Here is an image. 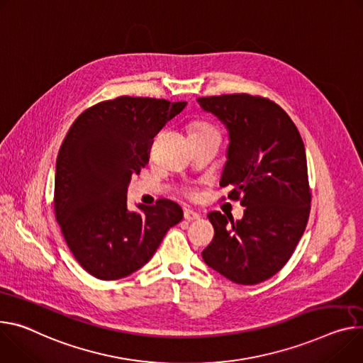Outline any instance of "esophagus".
I'll use <instances>...</instances> for the list:
<instances>
[{"mask_svg":"<svg viewBox=\"0 0 363 363\" xmlns=\"http://www.w3.org/2000/svg\"><path fill=\"white\" fill-rule=\"evenodd\" d=\"M184 217H185V220H188V221H194V220H200V218H201V214L188 208V210L184 211Z\"/></svg>","mask_w":363,"mask_h":363,"instance_id":"34e87169","label":"esophagus"}]
</instances>
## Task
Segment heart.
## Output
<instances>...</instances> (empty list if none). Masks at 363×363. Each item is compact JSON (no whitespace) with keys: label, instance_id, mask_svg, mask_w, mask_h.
Segmentation results:
<instances>
[{"label":"heart","instance_id":"obj_1","mask_svg":"<svg viewBox=\"0 0 363 363\" xmlns=\"http://www.w3.org/2000/svg\"><path fill=\"white\" fill-rule=\"evenodd\" d=\"M210 131H217L213 125L207 124V123H195L191 125L189 135H195V133H210Z\"/></svg>","mask_w":363,"mask_h":363}]
</instances>
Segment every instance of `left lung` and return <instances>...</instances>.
<instances>
[{"label": "left lung", "mask_w": 363, "mask_h": 363, "mask_svg": "<svg viewBox=\"0 0 363 363\" xmlns=\"http://www.w3.org/2000/svg\"><path fill=\"white\" fill-rule=\"evenodd\" d=\"M228 131L220 186L246 207L242 220L211 211L210 268L240 285L274 277L298 245L310 216L307 156L289 116L268 98L232 94L199 98Z\"/></svg>", "instance_id": "obj_1"}]
</instances>
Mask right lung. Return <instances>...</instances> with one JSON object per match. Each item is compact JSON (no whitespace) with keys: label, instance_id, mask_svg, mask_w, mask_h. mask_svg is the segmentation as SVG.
Returning a JSON list of instances; mask_svg holds the SVG:
<instances>
[{"label":"right lung","instance_id":"obj_1","mask_svg":"<svg viewBox=\"0 0 363 363\" xmlns=\"http://www.w3.org/2000/svg\"><path fill=\"white\" fill-rule=\"evenodd\" d=\"M186 103L118 96L84 111L69 128L55 175V214L74 257L114 281L150 260L182 208L171 200L127 207V186L149 160L153 136Z\"/></svg>","mask_w":363,"mask_h":363}]
</instances>
